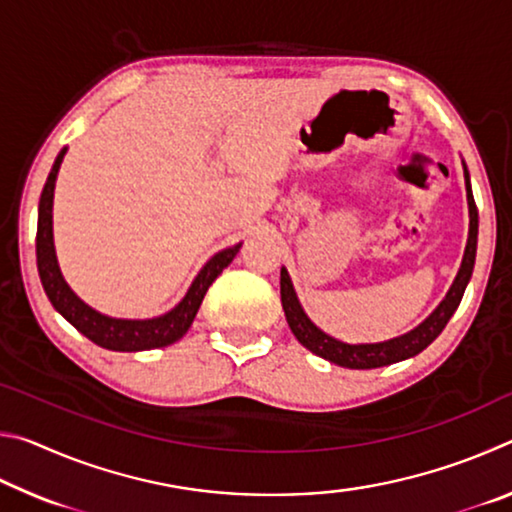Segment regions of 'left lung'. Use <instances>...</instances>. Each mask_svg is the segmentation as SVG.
Masks as SVG:
<instances>
[{
    "label": "left lung",
    "instance_id": "1",
    "mask_svg": "<svg viewBox=\"0 0 512 512\" xmlns=\"http://www.w3.org/2000/svg\"><path fill=\"white\" fill-rule=\"evenodd\" d=\"M463 176H465V192H467V210H470V232H467V244L463 253V262L458 273L454 277L452 287H449L447 296L443 302L431 311V314L422 320L418 327H413L411 332L395 339L379 341V343H343L334 336L325 334L314 320L307 316V311L302 309L298 293L293 289V282L289 277V271L282 266L280 271V296H282V309L287 316V323L296 339L305 345L309 352H314L316 357L325 359L329 363H336L341 368L352 370H370L391 366V363L411 359L415 354H420L427 345L438 339V334L443 332L449 318L454 316L463 300V293L467 282H470L474 271V259H476V239H479V212H476V203L472 196L470 185V171H467L463 162Z\"/></svg>",
    "mask_w": 512,
    "mask_h": 512
}]
</instances>
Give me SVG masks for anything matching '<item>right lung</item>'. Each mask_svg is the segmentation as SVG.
Here are the masks:
<instances>
[{"label":"right lung","mask_w":512,"mask_h":512,"mask_svg":"<svg viewBox=\"0 0 512 512\" xmlns=\"http://www.w3.org/2000/svg\"><path fill=\"white\" fill-rule=\"evenodd\" d=\"M65 153L67 146L56 155V162L49 171V178L38 203L36 257L42 289H45L49 302L69 325H74L83 336H88L92 343H97L106 350L142 352L153 348H167V345L180 341L187 334V329L192 327L207 289L223 273V268H228L232 259L237 257L241 244L223 248L214 257L207 259V264L194 277L192 287L187 289L185 298L176 307L169 309L167 314L155 318H112L108 314H101V311L90 307L88 302H83L76 296L72 287L65 282L58 266L54 246V189Z\"/></svg>","instance_id":"right-lung-1"}]
</instances>
